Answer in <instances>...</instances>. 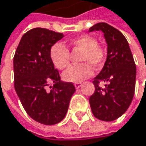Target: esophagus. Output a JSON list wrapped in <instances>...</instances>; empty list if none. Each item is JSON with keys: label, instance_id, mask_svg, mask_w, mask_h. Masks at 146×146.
<instances>
[{"label": "esophagus", "instance_id": "1", "mask_svg": "<svg viewBox=\"0 0 146 146\" xmlns=\"http://www.w3.org/2000/svg\"><path fill=\"white\" fill-rule=\"evenodd\" d=\"M81 85H82V83L81 82H77V83L74 84V86H75L76 89H79L81 87Z\"/></svg>", "mask_w": 146, "mask_h": 146}]
</instances>
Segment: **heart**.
<instances>
[{
	"instance_id": "obj_1",
	"label": "heart",
	"mask_w": 146,
	"mask_h": 146,
	"mask_svg": "<svg viewBox=\"0 0 146 146\" xmlns=\"http://www.w3.org/2000/svg\"><path fill=\"white\" fill-rule=\"evenodd\" d=\"M68 45L73 50H81V62H85L78 66L70 68L62 74L63 80L67 82H80L92 74V66L94 68H100L106 59L105 48L97 44L96 38L90 35H81L70 39L67 41ZM50 59L54 66L63 70L69 67L70 53L68 48L62 43L54 44L50 51Z\"/></svg>"
}]
</instances>
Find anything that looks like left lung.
<instances>
[{"label": "left lung", "mask_w": 146, "mask_h": 146, "mask_svg": "<svg viewBox=\"0 0 146 146\" xmlns=\"http://www.w3.org/2000/svg\"><path fill=\"white\" fill-rule=\"evenodd\" d=\"M104 34L107 56L100 73L94 78L95 93L90 97L93 115L102 121L111 122L120 117L131 104L135 90L136 66L129 43L117 29L106 23H98L89 31ZM107 82L106 88L100 82Z\"/></svg>", "instance_id": "left-lung-1"}]
</instances>
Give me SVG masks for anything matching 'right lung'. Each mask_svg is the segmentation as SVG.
Segmentation results:
<instances>
[{
    "label": "right lung",
    "mask_w": 146,
    "mask_h": 146,
    "mask_svg": "<svg viewBox=\"0 0 146 146\" xmlns=\"http://www.w3.org/2000/svg\"><path fill=\"white\" fill-rule=\"evenodd\" d=\"M63 34L35 28L25 33L13 58L14 87L28 115L44 125L60 123L66 116L75 87L62 82L50 59V48ZM53 84L47 88L48 84Z\"/></svg>",
    "instance_id": "1"
}]
</instances>
